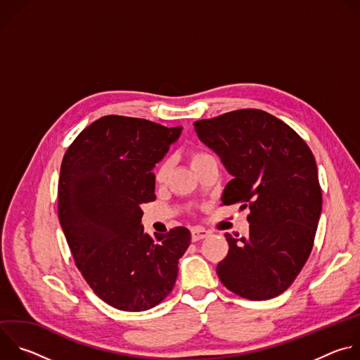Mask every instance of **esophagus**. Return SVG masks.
I'll list each match as a JSON object with an SVG mask.
<instances>
[{
  "mask_svg": "<svg viewBox=\"0 0 360 360\" xmlns=\"http://www.w3.org/2000/svg\"><path fill=\"white\" fill-rule=\"evenodd\" d=\"M210 235L208 231H205L203 228H199V226H195L191 229V236H192V240L196 242V240H200L203 238H207Z\"/></svg>",
  "mask_w": 360,
  "mask_h": 360,
  "instance_id": "1",
  "label": "esophagus"
}]
</instances>
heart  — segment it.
Segmentation results:
<instances>
[{
    "mask_svg": "<svg viewBox=\"0 0 360 360\" xmlns=\"http://www.w3.org/2000/svg\"><path fill=\"white\" fill-rule=\"evenodd\" d=\"M208 157H211V155H210V153H207V152L192 150V152L189 153V162H191V165H192V168H193V167H196L199 162H202L203 160H207ZM169 171H171V161H169V160L162 161V162L158 165V168L155 169V181H157L158 184H162V182L167 179Z\"/></svg>",
    "mask_w": 360,
    "mask_h": 360,
    "instance_id": "b5f03b06",
    "label": "heart"
}]
</instances>
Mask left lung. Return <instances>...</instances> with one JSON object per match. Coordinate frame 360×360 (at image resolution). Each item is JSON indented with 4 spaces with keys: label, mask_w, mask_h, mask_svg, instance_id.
Masks as SVG:
<instances>
[{
    "label": "left lung",
    "mask_w": 360,
    "mask_h": 360,
    "mask_svg": "<svg viewBox=\"0 0 360 360\" xmlns=\"http://www.w3.org/2000/svg\"><path fill=\"white\" fill-rule=\"evenodd\" d=\"M198 138L221 158L232 179L222 203L249 205V235L233 238L217 266L233 293L266 300L285 292L309 258L322 212L312 150L285 122L261 110L196 121Z\"/></svg>",
    "instance_id": "8db88e82"
}]
</instances>
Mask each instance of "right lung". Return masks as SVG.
I'll use <instances>...</instances> for the list:
<instances>
[{
  "label": "right lung",
  "mask_w": 360,
  "mask_h": 360,
  "mask_svg": "<svg viewBox=\"0 0 360 360\" xmlns=\"http://www.w3.org/2000/svg\"><path fill=\"white\" fill-rule=\"evenodd\" d=\"M181 132L182 127L108 115L85 128L64 155L63 231L86 283L120 311L142 312L164 300L191 243L184 226L153 239L141 225V205L155 199L152 169Z\"/></svg>",
  "instance_id": "add662e5"
}]
</instances>
